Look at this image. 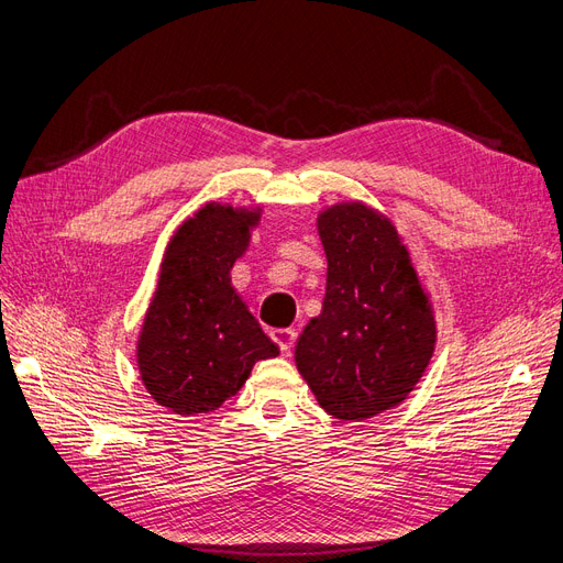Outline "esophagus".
Here are the masks:
<instances>
[{"mask_svg": "<svg viewBox=\"0 0 563 563\" xmlns=\"http://www.w3.org/2000/svg\"><path fill=\"white\" fill-rule=\"evenodd\" d=\"M271 339H274L278 343V347L283 352H289L295 347V341H297V331L295 329H276L271 331Z\"/></svg>", "mask_w": 563, "mask_h": 563, "instance_id": "esophagus-1", "label": "esophagus"}]
</instances>
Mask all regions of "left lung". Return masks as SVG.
Listing matches in <instances>:
<instances>
[{"label":"left lung","instance_id":"obj_1","mask_svg":"<svg viewBox=\"0 0 563 563\" xmlns=\"http://www.w3.org/2000/svg\"><path fill=\"white\" fill-rule=\"evenodd\" d=\"M318 234L327 295L297 341L295 362L329 415L368 420L420 383L435 347L433 310L397 227L376 208L329 206Z\"/></svg>","mask_w":563,"mask_h":563}]
</instances>
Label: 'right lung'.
I'll list each match as a JSON object with an SVG mask.
<instances>
[{
	"label": "right lung",
	"mask_w": 563,
	"mask_h": 563,
	"mask_svg": "<svg viewBox=\"0 0 563 563\" xmlns=\"http://www.w3.org/2000/svg\"><path fill=\"white\" fill-rule=\"evenodd\" d=\"M260 216V208L211 201L164 250L136 364L151 397L178 415L218 410L245 385L255 362L280 352L229 278Z\"/></svg>",
	"instance_id": "obj_1"
}]
</instances>
